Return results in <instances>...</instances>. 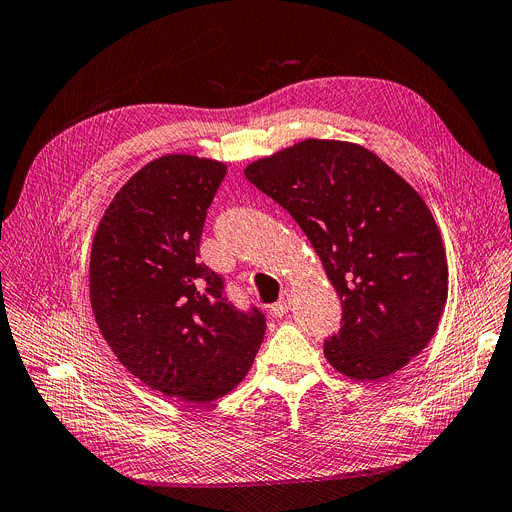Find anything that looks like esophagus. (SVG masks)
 <instances>
[{"mask_svg":"<svg viewBox=\"0 0 512 512\" xmlns=\"http://www.w3.org/2000/svg\"><path fill=\"white\" fill-rule=\"evenodd\" d=\"M290 302H292V294H290V290H284L280 294V300L276 304H271V313H274L276 317H284L290 309Z\"/></svg>","mask_w":512,"mask_h":512,"instance_id":"esophagus-1","label":"esophagus"}]
</instances>
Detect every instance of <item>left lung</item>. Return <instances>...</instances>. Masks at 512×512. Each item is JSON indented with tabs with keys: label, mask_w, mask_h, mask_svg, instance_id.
I'll use <instances>...</instances> for the list:
<instances>
[{
	"label": "left lung",
	"mask_w": 512,
	"mask_h": 512,
	"mask_svg": "<svg viewBox=\"0 0 512 512\" xmlns=\"http://www.w3.org/2000/svg\"><path fill=\"white\" fill-rule=\"evenodd\" d=\"M245 177L296 220L342 300L329 364L381 381L436 333L449 292L438 226L418 191L370 150L304 140L255 160Z\"/></svg>",
	"instance_id": "left-lung-1"
}]
</instances>
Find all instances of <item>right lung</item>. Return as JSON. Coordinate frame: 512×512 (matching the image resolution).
<instances>
[{
  "label": "right lung",
  "mask_w": 512,
  "mask_h": 512,
  "mask_svg": "<svg viewBox=\"0 0 512 512\" xmlns=\"http://www.w3.org/2000/svg\"><path fill=\"white\" fill-rule=\"evenodd\" d=\"M226 164L168 154L140 168L102 216L90 255V304L119 362L189 403H208L245 379L265 315L238 311L224 280L199 261L208 208Z\"/></svg>",
  "instance_id": "1"
}]
</instances>
